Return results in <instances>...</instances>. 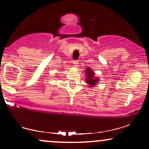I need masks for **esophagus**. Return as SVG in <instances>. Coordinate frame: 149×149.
<instances>
[{"instance_id":"obj_1","label":"esophagus","mask_w":149,"mask_h":149,"mask_svg":"<svg viewBox=\"0 0 149 149\" xmlns=\"http://www.w3.org/2000/svg\"><path fill=\"white\" fill-rule=\"evenodd\" d=\"M73 66H78V61H73Z\"/></svg>"}]
</instances>
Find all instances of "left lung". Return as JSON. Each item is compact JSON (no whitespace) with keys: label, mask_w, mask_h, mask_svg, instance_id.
Returning <instances> with one entry per match:
<instances>
[{"label":"left lung","mask_w":149,"mask_h":149,"mask_svg":"<svg viewBox=\"0 0 149 149\" xmlns=\"http://www.w3.org/2000/svg\"><path fill=\"white\" fill-rule=\"evenodd\" d=\"M85 81L88 84V87L90 88H93V87H96L97 85H98V82L100 81V78H97L95 76V73L94 71L90 68L88 67L85 70Z\"/></svg>","instance_id":"obj_1"}]
</instances>
